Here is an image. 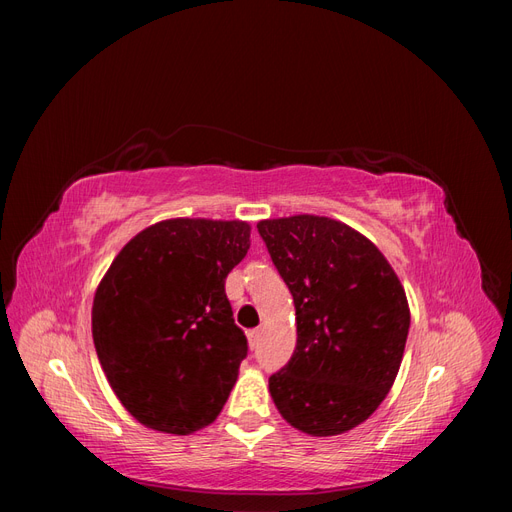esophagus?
<instances>
[{
    "label": "esophagus",
    "mask_w": 512,
    "mask_h": 512,
    "mask_svg": "<svg viewBox=\"0 0 512 512\" xmlns=\"http://www.w3.org/2000/svg\"><path fill=\"white\" fill-rule=\"evenodd\" d=\"M260 335H262L260 329H252L250 333H247V342H250V348H256V346H258Z\"/></svg>",
    "instance_id": "obj_1"
}]
</instances>
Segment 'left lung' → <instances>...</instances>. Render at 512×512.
Wrapping results in <instances>:
<instances>
[{
    "label": "left lung",
    "mask_w": 512,
    "mask_h": 512,
    "mask_svg": "<svg viewBox=\"0 0 512 512\" xmlns=\"http://www.w3.org/2000/svg\"><path fill=\"white\" fill-rule=\"evenodd\" d=\"M258 232L297 316V346L269 378L273 404L307 436H339L367 421L397 378L406 290L378 247L344 222L303 213L262 220Z\"/></svg>",
    "instance_id": "1"
}]
</instances>
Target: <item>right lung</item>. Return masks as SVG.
Here are the masks:
<instances>
[{"mask_svg":"<svg viewBox=\"0 0 512 512\" xmlns=\"http://www.w3.org/2000/svg\"><path fill=\"white\" fill-rule=\"evenodd\" d=\"M250 230L241 220H164L123 245L104 273L94 346L141 425L188 436L222 412L247 354L224 284L250 250Z\"/></svg>","mask_w":512,"mask_h":512,"instance_id":"obj_1","label":"right lung"}]
</instances>
